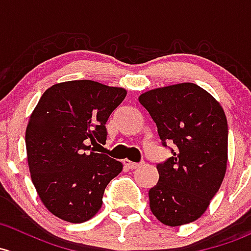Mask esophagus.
Returning <instances> with one entry per match:
<instances>
[{
    "label": "esophagus",
    "instance_id": "34e87169",
    "mask_svg": "<svg viewBox=\"0 0 251 251\" xmlns=\"http://www.w3.org/2000/svg\"><path fill=\"white\" fill-rule=\"evenodd\" d=\"M123 162H124V165H125L126 167L130 168V170H136V168L141 167V165H142V163L132 162V161H130V160H124Z\"/></svg>",
    "mask_w": 251,
    "mask_h": 251
}]
</instances>
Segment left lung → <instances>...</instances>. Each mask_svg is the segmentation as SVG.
Returning <instances> with one entry per match:
<instances>
[{
	"label": "left lung",
	"mask_w": 251,
	"mask_h": 251,
	"mask_svg": "<svg viewBox=\"0 0 251 251\" xmlns=\"http://www.w3.org/2000/svg\"><path fill=\"white\" fill-rule=\"evenodd\" d=\"M163 147L172 156L156 165L159 181L149 190L152 214L167 226L197 220L218 192L227 166L228 128L220 103L201 86L181 83L144 92Z\"/></svg>",
	"instance_id": "obj_1"
}]
</instances>
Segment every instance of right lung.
I'll return each instance as SVG.
<instances>
[{
  "label": "right lung",
  "instance_id": "1",
  "mask_svg": "<svg viewBox=\"0 0 251 251\" xmlns=\"http://www.w3.org/2000/svg\"><path fill=\"white\" fill-rule=\"evenodd\" d=\"M125 89L94 80L55 84L42 95L26 127L31 179L51 214L88 221L102 207L105 186L123 163L90 150L104 144L105 123L126 97Z\"/></svg>",
  "mask_w": 251,
  "mask_h": 251
}]
</instances>
